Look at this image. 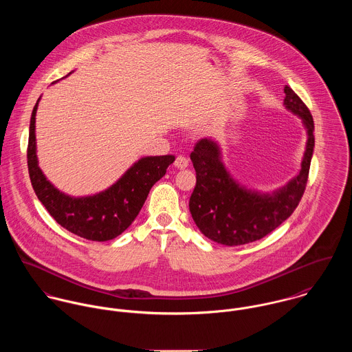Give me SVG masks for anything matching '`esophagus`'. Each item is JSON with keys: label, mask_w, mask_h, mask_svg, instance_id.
Returning a JSON list of instances; mask_svg holds the SVG:
<instances>
[{"label": "esophagus", "mask_w": 352, "mask_h": 352, "mask_svg": "<svg viewBox=\"0 0 352 352\" xmlns=\"http://www.w3.org/2000/svg\"><path fill=\"white\" fill-rule=\"evenodd\" d=\"M174 166L178 167V168H181V170H184V168H186V167L189 166V159L182 157V155H178V157H175Z\"/></svg>", "instance_id": "34e87169"}]
</instances>
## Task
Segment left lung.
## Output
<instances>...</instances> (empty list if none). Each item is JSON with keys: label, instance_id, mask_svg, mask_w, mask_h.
<instances>
[{"label": "left lung", "instance_id": "obj_1", "mask_svg": "<svg viewBox=\"0 0 352 352\" xmlns=\"http://www.w3.org/2000/svg\"><path fill=\"white\" fill-rule=\"evenodd\" d=\"M285 105L302 118L308 143L300 174L273 195H258L239 186L220 160L219 146L210 139L197 142L190 159L195 170L189 209L195 226L208 239L223 245H241L265 237L298 206L309 175L314 147L313 118L304 101L285 86Z\"/></svg>", "mask_w": 352, "mask_h": 352}]
</instances>
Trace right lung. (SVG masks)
Returning a JSON list of instances; mask_svg holds the SVG:
<instances>
[{
	"instance_id": "add662e5",
	"label": "right lung",
	"mask_w": 352,
	"mask_h": 352,
	"mask_svg": "<svg viewBox=\"0 0 352 352\" xmlns=\"http://www.w3.org/2000/svg\"><path fill=\"white\" fill-rule=\"evenodd\" d=\"M39 102V100H38ZM34 107L27 148L28 173L32 188L48 213L72 234L93 241H107L122 234L139 214L150 189L175 160L173 155L142 157L108 190L74 198L55 189L38 166Z\"/></svg>"
}]
</instances>
